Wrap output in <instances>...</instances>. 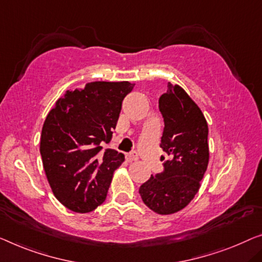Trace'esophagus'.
<instances>
[{"label":"esophagus","instance_id":"obj_1","mask_svg":"<svg viewBox=\"0 0 262 262\" xmlns=\"http://www.w3.org/2000/svg\"><path fill=\"white\" fill-rule=\"evenodd\" d=\"M126 159L128 160V161H136V160L139 159V155L136 151H132V153H129V154H126Z\"/></svg>","mask_w":262,"mask_h":262}]
</instances>
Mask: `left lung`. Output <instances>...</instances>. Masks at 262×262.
Returning a JSON list of instances; mask_svg holds the SVG:
<instances>
[{"label":"left lung","mask_w":262,"mask_h":262,"mask_svg":"<svg viewBox=\"0 0 262 262\" xmlns=\"http://www.w3.org/2000/svg\"><path fill=\"white\" fill-rule=\"evenodd\" d=\"M159 108L165 121L160 147L169 160L163 163L165 170L151 175L139 193L148 208L169 215L185 208L200 189L209 161L208 124L201 109L179 84L167 83Z\"/></svg>","instance_id":"obj_1"}]
</instances>
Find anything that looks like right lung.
<instances>
[{"mask_svg": "<svg viewBox=\"0 0 262 262\" xmlns=\"http://www.w3.org/2000/svg\"><path fill=\"white\" fill-rule=\"evenodd\" d=\"M133 87L128 81L89 82L66 92L47 115L40 142L46 177L55 198L73 212L89 213L106 200L124 155L103 153L101 143L112 140Z\"/></svg>", "mask_w": 262, "mask_h": 262, "instance_id": "obj_1", "label": "right lung"}]
</instances>
